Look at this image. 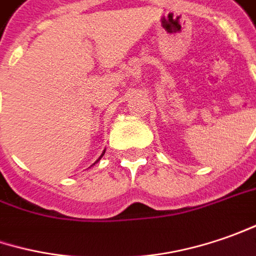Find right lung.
<instances>
[{
    "label": "right lung",
    "mask_w": 256,
    "mask_h": 256,
    "mask_svg": "<svg viewBox=\"0 0 256 256\" xmlns=\"http://www.w3.org/2000/svg\"><path fill=\"white\" fill-rule=\"evenodd\" d=\"M103 154H104V152H103V153H102V156H100V157H99V158H98V162H99V160H100L102 157H103Z\"/></svg>",
    "instance_id": "obj_1"
}]
</instances>
